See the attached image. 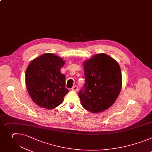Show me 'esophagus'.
I'll return each instance as SVG.
<instances>
[{"label":"esophagus","mask_w":152,"mask_h":152,"mask_svg":"<svg viewBox=\"0 0 152 152\" xmlns=\"http://www.w3.org/2000/svg\"><path fill=\"white\" fill-rule=\"evenodd\" d=\"M72 90H73V91H75V92H77V91L78 90V86H74V87H72Z\"/></svg>","instance_id":"1"}]
</instances>
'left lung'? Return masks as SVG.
<instances>
[{"label": "left lung", "instance_id": "obj_1", "mask_svg": "<svg viewBox=\"0 0 152 152\" xmlns=\"http://www.w3.org/2000/svg\"><path fill=\"white\" fill-rule=\"evenodd\" d=\"M85 84L78 94L82 106L93 113L110 108L122 86V73L115 60L108 55L95 54L83 64Z\"/></svg>", "mask_w": 152, "mask_h": 152}]
</instances>
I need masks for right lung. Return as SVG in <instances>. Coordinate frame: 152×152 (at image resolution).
Returning a JSON list of instances; mask_svg holds the SVG:
<instances>
[{"label": "right lung", "mask_w": 152, "mask_h": 152, "mask_svg": "<svg viewBox=\"0 0 152 152\" xmlns=\"http://www.w3.org/2000/svg\"><path fill=\"white\" fill-rule=\"evenodd\" d=\"M65 61L52 53H44L30 62L26 72L30 96L39 107L51 110L61 104L69 90L65 76L60 72Z\"/></svg>", "instance_id": "obj_1"}]
</instances>
